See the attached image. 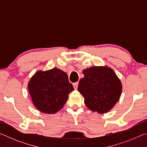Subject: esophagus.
<instances>
[{
	"label": "esophagus",
	"mask_w": 147,
	"mask_h": 147,
	"mask_svg": "<svg viewBox=\"0 0 147 147\" xmlns=\"http://www.w3.org/2000/svg\"><path fill=\"white\" fill-rule=\"evenodd\" d=\"M78 82H75L73 84V87H74V89H78Z\"/></svg>",
	"instance_id": "34e87169"
}]
</instances>
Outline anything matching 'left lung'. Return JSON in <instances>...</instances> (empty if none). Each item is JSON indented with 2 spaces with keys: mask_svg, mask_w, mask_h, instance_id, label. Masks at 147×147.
<instances>
[{
  "mask_svg": "<svg viewBox=\"0 0 147 147\" xmlns=\"http://www.w3.org/2000/svg\"><path fill=\"white\" fill-rule=\"evenodd\" d=\"M78 91L84 103L93 112L104 113L112 109L121 97L122 83L108 66H94L84 69Z\"/></svg>",
  "mask_w": 147,
  "mask_h": 147,
  "instance_id": "left-lung-1",
  "label": "left lung"
}]
</instances>
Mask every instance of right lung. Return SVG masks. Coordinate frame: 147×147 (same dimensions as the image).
<instances>
[{
  "mask_svg": "<svg viewBox=\"0 0 147 147\" xmlns=\"http://www.w3.org/2000/svg\"><path fill=\"white\" fill-rule=\"evenodd\" d=\"M28 88L35 107L47 114L61 109L74 90L67 73L56 67L37 71L29 80Z\"/></svg>",
  "mask_w": 147,
  "mask_h": 147,
  "instance_id": "1",
  "label": "right lung"
}]
</instances>
